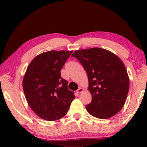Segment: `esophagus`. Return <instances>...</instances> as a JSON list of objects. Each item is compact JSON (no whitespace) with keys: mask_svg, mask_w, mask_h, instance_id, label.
<instances>
[{"mask_svg":"<svg viewBox=\"0 0 147 147\" xmlns=\"http://www.w3.org/2000/svg\"><path fill=\"white\" fill-rule=\"evenodd\" d=\"M83 91H84V89H83L82 88H78V89H77V90H76V92H77V93H82Z\"/></svg>","mask_w":147,"mask_h":147,"instance_id":"esophagus-1","label":"esophagus"}]
</instances>
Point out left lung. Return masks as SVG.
Returning <instances> with one entry per match:
<instances>
[{"label":"left lung","mask_w":147,"mask_h":147,"mask_svg":"<svg viewBox=\"0 0 147 147\" xmlns=\"http://www.w3.org/2000/svg\"><path fill=\"white\" fill-rule=\"evenodd\" d=\"M72 56L78 59L88 74L92 100L86 106L87 111L102 119L116 115L124 105L130 86L123 62L115 54L98 47L78 50Z\"/></svg>","instance_id":"left-lung-1"}]
</instances>
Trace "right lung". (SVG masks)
<instances>
[{
	"mask_svg": "<svg viewBox=\"0 0 147 147\" xmlns=\"http://www.w3.org/2000/svg\"><path fill=\"white\" fill-rule=\"evenodd\" d=\"M73 51H51L35 57L27 67L23 88L27 102L41 119L53 121L66 115L74 98L60 71Z\"/></svg>",
	"mask_w": 147,
	"mask_h": 147,
	"instance_id": "add662e5",
	"label": "right lung"
}]
</instances>
